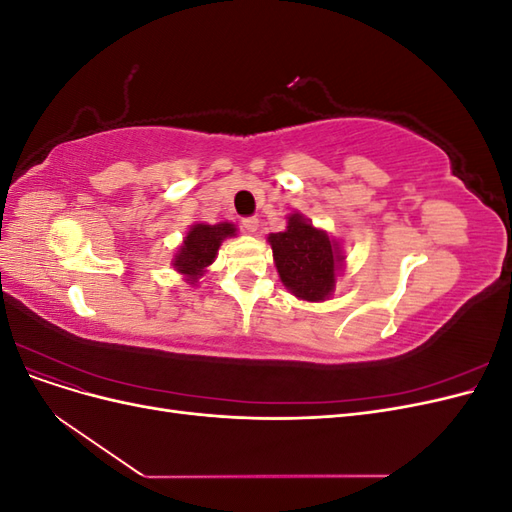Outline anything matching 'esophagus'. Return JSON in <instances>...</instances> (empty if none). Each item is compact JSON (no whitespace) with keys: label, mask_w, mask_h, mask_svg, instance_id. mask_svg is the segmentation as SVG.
I'll return each instance as SVG.
<instances>
[{"label":"esophagus","mask_w":512,"mask_h":512,"mask_svg":"<svg viewBox=\"0 0 512 512\" xmlns=\"http://www.w3.org/2000/svg\"><path fill=\"white\" fill-rule=\"evenodd\" d=\"M241 226H243V230L247 232V235H254V232L258 230V220L256 218H245L241 222Z\"/></svg>","instance_id":"esophagus-1"}]
</instances>
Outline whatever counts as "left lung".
<instances>
[{
  "label": "left lung",
  "instance_id": "8db88e82",
  "mask_svg": "<svg viewBox=\"0 0 512 512\" xmlns=\"http://www.w3.org/2000/svg\"><path fill=\"white\" fill-rule=\"evenodd\" d=\"M275 269L282 284L303 301H327L344 265L339 243L301 213L288 215L284 232H271Z\"/></svg>",
  "mask_w": 512,
  "mask_h": 512
}]
</instances>
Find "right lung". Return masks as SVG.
Masks as SVG:
<instances>
[{
    "label": "right lung",
    "instance_id": "add662e5",
    "mask_svg": "<svg viewBox=\"0 0 512 512\" xmlns=\"http://www.w3.org/2000/svg\"><path fill=\"white\" fill-rule=\"evenodd\" d=\"M237 228L230 222L220 224H194L173 258V267L185 277L188 284H196L215 256L224 239L235 237Z\"/></svg>",
    "mask_w": 512,
    "mask_h": 512
}]
</instances>
